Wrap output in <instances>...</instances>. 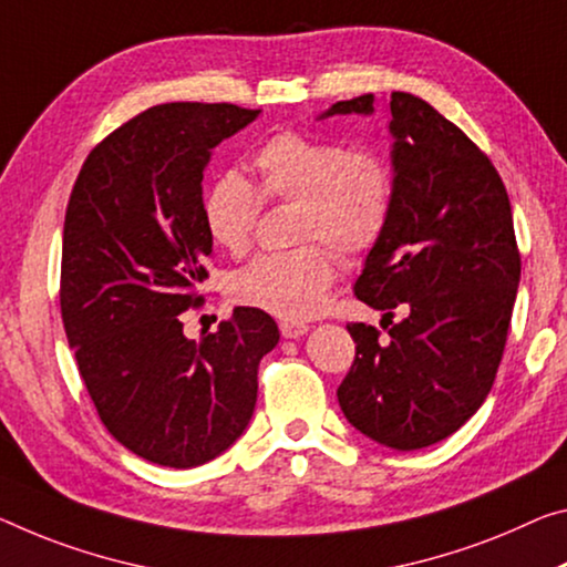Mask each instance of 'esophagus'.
<instances>
[{
    "mask_svg": "<svg viewBox=\"0 0 567 567\" xmlns=\"http://www.w3.org/2000/svg\"><path fill=\"white\" fill-rule=\"evenodd\" d=\"M308 330H310V326H305V322H295V320H282L280 322L282 338H302Z\"/></svg>",
    "mask_w": 567,
    "mask_h": 567,
    "instance_id": "34e87169",
    "label": "esophagus"
}]
</instances>
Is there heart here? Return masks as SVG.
<instances>
[{"mask_svg":"<svg viewBox=\"0 0 567 567\" xmlns=\"http://www.w3.org/2000/svg\"><path fill=\"white\" fill-rule=\"evenodd\" d=\"M251 166L257 186L237 171L217 176L204 192L206 235L229 255H245L267 204L295 202L292 239L300 247L251 259L229 275V298L282 320H308L326 308L336 282V255L361 257L389 229L396 176L381 151L285 128L269 136Z\"/></svg>","mask_w":567,"mask_h":567,"instance_id":"obj_1","label":"heart"}]
</instances>
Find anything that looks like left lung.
<instances>
[{
	"label": "left lung",
	"instance_id": "obj_1",
	"mask_svg": "<svg viewBox=\"0 0 567 567\" xmlns=\"http://www.w3.org/2000/svg\"><path fill=\"white\" fill-rule=\"evenodd\" d=\"M373 101L358 95L326 115L373 113ZM389 128L396 199L355 280V298L385 312L389 338L350 322L355 361L338 403L361 434L411 452L454 434L487 399L517 298L519 249L507 188L477 143L411 93H391Z\"/></svg>",
	"mask_w": 567,
	"mask_h": 567
}]
</instances>
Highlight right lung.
I'll list each match as a JSON object with an SVG mask.
<instances>
[{"mask_svg":"<svg viewBox=\"0 0 567 567\" xmlns=\"http://www.w3.org/2000/svg\"><path fill=\"white\" fill-rule=\"evenodd\" d=\"M257 115L231 103L148 107L90 151L68 202L60 310L80 379L105 429L161 466H199L237 442L259 361L280 340L255 308L199 340L182 322L209 277L204 166Z\"/></svg>","mask_w":567,"mask_h":567,"instance_id":"obj_1","label":"right lung"}]
</instances>
